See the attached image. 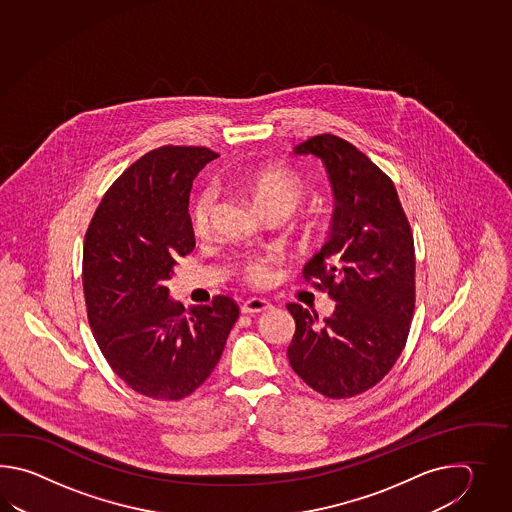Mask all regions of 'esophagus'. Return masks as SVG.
I'll return each instance as SVG.
<instances>
[{
  "instance_id": "obj_1",
  "label": "esophagus",
  "mask_w": 512,
  "mask_h": 512,
  "mask_svg": "<svg viewBox=\"0 0 512 512\" xmlns=\"http://www.w3.org/2000/svg\"><path fill=\"white\" fill-rule=\"evenodd\" d=\"M271 307V302H267V300L251 298V300L243 302V305H241V313H247V315H258V313H263V311H269Z\"/></svg>"
}]
</instances>
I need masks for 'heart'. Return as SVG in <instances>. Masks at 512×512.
I'll return each instance as SVG.
<instances>
[{
	"label": "heart",
	"mask_w": 512,
	"mask_h": 512,
	"mask_svg": "<svg viewBox=\"0 0 512 512\" xmlns=\"http://www.w3.org/2000/svg\"><path fill=\"white\" fill-rule=\"evenodd\" d=\"M240 188L251 197L252 203L263 216L282 212L289 216L302 203L307 192V181L296 168L283 163L254 166L240 179ZM214 207V194L210 190L201 192L192 205V225L196 232H205ZM243 280L261 287L271 280V265L261 258L243 261L240 267Z\"/></svg>",
	"instance_id": "b5f03b06"
}]
</instances>
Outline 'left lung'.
I'll return each instance as SVG.
<instances>
[{
    "label": "left lung",
    "instance_id": "1",
    "mask_svg": "<svg viewBox=\"0 0 512 512\" xmlns=\"http://www.w3.org/2000/svg\"><path fill=\"white\" fill-rule=\"evenodd\" d=\"M298 155L326 164L337 207L331 238L307 261L305 282L337 305L316 322L300 304L287 357L315 392L348 399L381 382L401 357L415 309L414 236L392 179L351 142L324 133Z\"/></svg>",
    "mask_w": 512,
    "mask_h": 512
}]
</instances>
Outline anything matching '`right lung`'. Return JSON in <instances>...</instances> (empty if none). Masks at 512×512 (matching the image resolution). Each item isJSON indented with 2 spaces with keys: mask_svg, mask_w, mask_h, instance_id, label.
<instances>
[{
  "mask_svg": "<svg viewBox=\"0 0 512 512\" xmlns=\"http://www.w3.org/2000/svg\"><path fill=\"white\" fill-rule=\"evenodd\" d=\"M219 157L205 146H161L109 186L87 227L82 285L87 320L104 359L131 390L179 401L216 368L240 307L168 298L175 260L194 251L192 181Z\"/></svg>",
  "mask_w": 512,
  "mask_h": 512,
  "instance_id": "right-lung-1",
  "label": "right lung"
}]
</instances>
